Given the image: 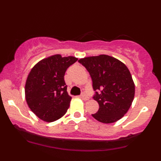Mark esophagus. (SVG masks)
I'll list each match as a JSON object with an SVG mask.
<instances>
[{
    "label": "esophagus",
    "mask_w": 161,
    "mask_h": 161,
    "mask_svg": "<svg viewBox=\"0 0 161 161\" xmlns=\"http://www.w3.org/2000/svg\"><path fill=\"white\" fill-rule=\"evenodd\" d=\"M81 97H82V99L85 100V101H87V100L89 99V97H88V96H87L85 93H82V95H81Z\"/></svg>",
    "instance_id": "34e87169"
}]
</instances>
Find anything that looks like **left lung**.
Returning a JSON list of instances; mask_svg holds the SVG:
<instances>
[{
  "label": "left lung",
  "instance_id": "8db88e82",
  "mask_svg": "<svg viewBox=\"0 0 161 161\" xmlns=\"http://www.w3.org/2000/svg\"><path fill=\"white\" fill-rule=\"evenodd\" d=\"M92 79L93 98L99 109L92 114L97 121L112 123L126 114L135 95V85L126 66L114 57L101 54L79 60Z\"/></svg>",
  "mask_w": 161,
  "mask_h": 161
}]
</instances>
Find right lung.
I'll list each match as a JSON object with an SVG mask.
<instances>
[{"label":"right lung","mask_w":161,"mask_h":161,"mask_svg":"<svg viewBox=\"0 0 161 161\" xmlns=\"http://www.w3.org/2000/svg\"><path fill=\"white\" fill-rule=\"evenodd\" d=\"M77 60L56 54L43 59L31 69L25 82V100L31 110L42 120H57L67 111L72 97L66 92L64 75Z\"/></svg>","instance_id":"obj_1"}]
</instances>
